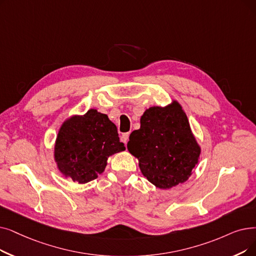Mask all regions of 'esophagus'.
I'll list each match as a JSON object with an SVG mask.
<instances>
[{"label":"esophagus","mask_w":256,"mask_h":256,"mask_svg":"<svg viewBox=\"0 0 256 256\" xmlns=\"http://www.w3.org/2000/svg\"><path fill=\"white\" fill-rule=\"evenodd\" d=\"M128 132H124V134H122L121 135V137H120V140H121V142H124V144H126L128 143Z\"/></svg>","instance_id":"obj_1"}]
</instances>
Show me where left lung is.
<instances>
[{
    "instance_id": "left-lung-1",
    "label": "left lung",
    "mask_w": 256,
    "mask_h": 256,
    "mask_svg": "<svg viewBox=\"0 0 256 256\" xmlns=\"http://www.w3.org/2000/svg\"><path fill=\"white\" fill-rule=\"evenodd\" d=\"M128 143V152L139 161L144 176L161 190L184 183L198 162V144L181 104L152 106L140 119Z\"/></svg>"
}]
</instances>
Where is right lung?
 Instances as JSON below:
<instances>
[{
    "label": "right lung",
    "instance_id": "add662e5",
    "mask_svg": "<svg viewBox=\"0 0 256 256\" xmlns=\"http://www.w3.org/2000/svg\"><path fill=\"white\" fill-rule=\"evenodd\" d=\"M124 150L116 126L106 114L91 108L62 124L54 146V160L66 178L84 184L104 172L110 156Z\"/></svg>",
    "mask_w": 256,
    "mask_h": 256
}]
</instances>
